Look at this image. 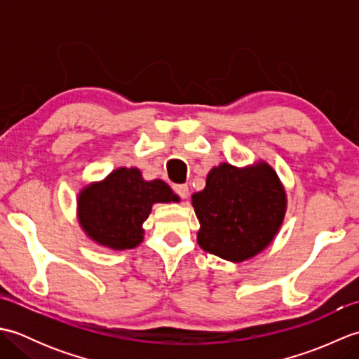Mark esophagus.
<instances>
[{"label": "esophagus", "mask_w": 359, "mask_h": 359, "mask_svg": "<svg viewBox=\"0 0 359 359\" xmlns=\"http://www.w3.org/2000/svg\"><path fill=\"white\" fill-rule=\"evenodd\" d=\"M172 189H174L175 194L182 197V199H187V197H188V191H189L188 185H174Z\"/></svg>", "instance_id": "esophagus-1"}]
</instances>
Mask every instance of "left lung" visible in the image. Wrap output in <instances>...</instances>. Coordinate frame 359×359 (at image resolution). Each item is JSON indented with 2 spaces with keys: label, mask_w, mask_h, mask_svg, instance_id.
I'll return each instance as SVG.
<instances>
[{
  "label": "left lung",
  "mask_w": 359,
  "mask_h": 359,
  "mask_svg": "<svg viewBox=\"0 0 359 359\" xmlns=\"http://www.w3.org/2000/svg\"><path fill=\"white\" fill-rule=\"evenodd\" d=\"M201 222V248L230 262L261 253L278 234L287 210V194L266 162L236 168L220 163L207 175V185L193 194Z\"/></svg>",
  "instance_id": "1"
}]
</instances>
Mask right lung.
<instances>
[{"instance_id":"right-lung-1","label":"right lung","mask_w":359,"mask_h":359,"mask_svg":"<svg viewBox=\"0 0 359 359\" xmlns=\"http://www.w3.org/2000/svg\"><path fill=\"white\" fill-rule=\"evenodd\" d=\"M163 180H143L137 168H117L86 185L77 199L79 222L89 239L111 250H131L143 241L142 228L154 203L177 202Z\"/></svg>"}]
</instances>
